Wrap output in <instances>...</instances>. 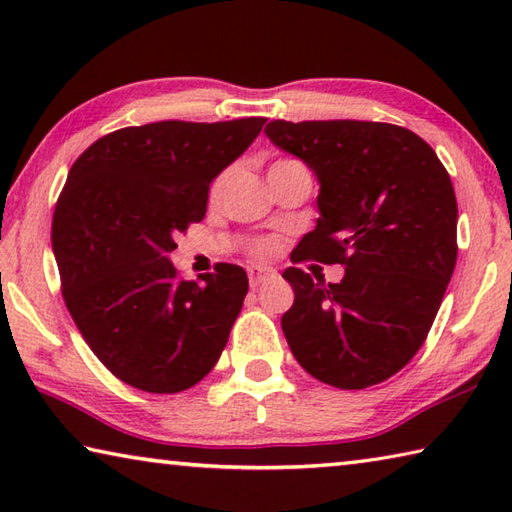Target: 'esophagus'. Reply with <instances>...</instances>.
<instances>
[{"mask_svg":"<svg viewBox=\"0 0 512 512\" xmlns=\"http://www.w3.org/2000/svg\"><path fill=\"white\" fill-rule=\"evenodd\" d=\"M275 271L273 268H266V266H253L248 268V280H250V287H259V284H264L268 280H273Z\"/></svg>","mask_w":512,"mask_h":512,"instance_id":"1","label":"esophagus"}]
</instances>
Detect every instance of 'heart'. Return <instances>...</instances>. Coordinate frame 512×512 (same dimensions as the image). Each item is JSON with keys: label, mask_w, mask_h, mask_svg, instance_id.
<instances>
[{"label": "heart", "mask_w": 512, "mask_h": 512, "mask_svg": "<svg viewBox=\"0 0 512 512\" xmlns=\"http://www.w3.org/2000/svg\"><path fill=\"white\" fill-rule=\"evenodd\" d=\"M221 185H223V178L216 180V185H214V192H219ZM271 250H273V246L268 244V241H257V244L253 246V253H255V255H259V257L268 255V253H271Z\"/></svg>", "instance_id": "b5f03b06"}]
</instances>
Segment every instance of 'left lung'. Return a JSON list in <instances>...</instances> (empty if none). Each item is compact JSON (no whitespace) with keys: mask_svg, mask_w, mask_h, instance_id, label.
Returning a JSON list of instances; mask_svg holds the SVG:
<instances>
[{"mask_svg":"<svg viewBox=\"0 0 512 512\" xmlns=\"http://www.w3.org/2000/svg\"><path fill=\"white\" fill-rule=\"evenodd\" d=\"M264 133L320 183V216L298 262L345 266L339 284L284 271L296 293L282 316L293 357L343 391L386 381L422 348L452 280L458 207L449 173L422 137L395 124L275 119Z\"/></svg>","mask_w":512,"mask_h":512,"instance_id":"1","label":"left lung"}]
</instances>
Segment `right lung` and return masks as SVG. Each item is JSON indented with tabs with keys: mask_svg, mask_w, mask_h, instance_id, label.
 Wrapping results in <instances>:
<instances>
[{
	"mask_svg": "<svg viewBox=\"0 0 512 512\" xmlns=\"http://www.w3.org/2000/svg\"><path fill=\"white\" fill-rule=\"evenodd\" d=\"M264 121L119 128L69 169L51 223L63 298L85 343L128 386L180 393L219 361L248 293L246 271L221 264L187 282L169 253L178 232L203 221L212 180Z\"/></svg>",
	"mask_w": 512,
	"mask_h": 512,
	"instance_id": "obj_1",
	"label": "right lung"
}]
</instances>
